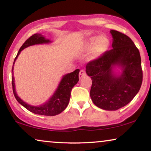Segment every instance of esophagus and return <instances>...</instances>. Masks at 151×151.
Instances as JSON below:
<instances>
[{
  "label": "esophagus",
  "mask_w": 151,
  "mask_h": 151,
  "mask_svg": "<svg viewBox=\"0 0 151 151\" xmlns=\"http://www.w3.org/2000/svg\"><path fill=\"white\" fill-rule=\"evenodd\" d=\"M86 73L85 70H80V72H79V78H80V79H82V78H83V77H86Z\"/></svg>",
  "instance_id": "1"
}]
</instances>
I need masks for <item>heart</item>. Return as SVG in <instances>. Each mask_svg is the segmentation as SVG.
Listing matches in <instances>:
<instances>
[{"label": "heart", "instance_id": "obj_1", "mask_svg": "<svg viewBox=\"0 0 151 151\" xmlns=\"http://www.w3.org/2000/svg\"><path fill=\"white\" fill-rule=\"evenodd\" d=\"M109 45L110 41L106 36L92 37L84 43L83 50L86 52H91L92 59H97L106 53Z\"/></svg>", "mask_w": 151, "mask_h": 151}]
</instances>
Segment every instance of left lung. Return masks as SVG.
<instances>
[{
	"mask_svg": "<svg viewBox=\"0 0 151 151\" xmlns=\"http://www.w3.org/2000/svg\"><path fill=\"white\" fill-rule=\"evenodd\" d=\"M112 49L88 62L86 73L92 79L90 95L94 105L106 110L119 109L132 101L143 79L139 51L131 39L122 32L110 30ZM122 73L116 76L115 66Z\"/></svg>",
	"mask_w": 151,
	"mask_h": 151,
	"instance_id": "1",
	"label": "left lung"
}]
</instances>
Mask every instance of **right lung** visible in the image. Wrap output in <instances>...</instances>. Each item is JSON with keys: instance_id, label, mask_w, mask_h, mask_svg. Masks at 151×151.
Instances as JSON below:
<instances>
[{"instance_id": "obj_1", "label": "right lung", "mask_w": 151, "mask_h": 151, "mask_svg": "<svg viewBox=\"0 0 151 151\" xmlns=\"http://www.w3.org/2000/svg\"><path fill=\"white\" fill-rule=\"evenodd\" d=\"M50 40L45 39V37L40 34H35L31 36L29 39L25 41V43L23 44L20 48L19 52H18L17 57H16L14 61L12 69V84L13 92L14 94L16 99L17 100L19 104L24 106L26 109L29 111L33 112L35 114H41V115L45 116H55L57 114L61 113L65 109L69 103L70 94H71V90L74 86H75L79 81V69H77L74 72L65 74L63 76V79L60 82L58 88L56 90L55 94L52 95L50 99L45 104L40 105L39 106H34L26 104L23 100L20 99V97L17 95L15 90V83L14 78V64L15 63L16 59H17L18 56L19 55L20 52L23 50L24 48L29 47L30 45H35V44H42L50 43Z\"/></svg>"}]
</instances>
